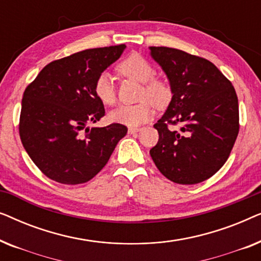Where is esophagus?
Segmentation results:
<instances>
[{"label":"esophagus","instance_id":"obj_1","mask_svg":"<svg viewBox=\"0 0 261 261\" xmlns=\"http://www.w3.org/2000/svg\"><path fill=\"white\" fill-rule=\"evenodd\" d=\"M139 130H140V128H133V127L128 128V133H129V134H134V133H137V132H139Z\"/></svg>","mask_w":261,"mask_h":261}]
</instances>
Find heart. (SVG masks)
<instances>
[{
  "label": "heart",
  "mask_w": 261,
  "mask_h": 261,
  "mask_svg": "<svg viewBox=\"0 0 261 261\" xmlns=\"http://www.w3.org/2000/svg\"><path fill=\"white\" fill-rule=\"evenodd\" d=\"M117 71L121 76L142 83L139 95L141 102L137 105H122L112 110L109 113V120L113 122L130 127L139 126L147 122L154 115L153 105L156 108H164L172 99L173 90L170 82L154 77V66L145 57L132 53L117 65ZM94 91L96 97L105 106H113L116 102L115 85L109 73L98 74L94 84Z\"/></svg>",
  "instance_id": "heart-1"
}]
</instances>
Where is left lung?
<instances>
[{"instance_id":"obj_1","label":"left lung","mask_w":261,"mask_h":261,"mask_svg":"<svg viewBox=\"0 0 261 261\" xmlns=\"http://www.w3.org/2000/svg\"><path fill=\"white\" fill-rule=\"evenodd\" d=\"M169 78L173 96L154 124L153 162L177 184L201 183L227 162L239 134V103L231 82L208 59L171 47H149ZM181 124L180 131L168 129Z\"/></svg>"}]
</instances>
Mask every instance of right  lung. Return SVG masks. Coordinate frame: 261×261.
Returning a JSON list of instances; mask_svg holds the SVG:
<instances>
[{"mask_svg":"<svg viewBox=\"0 0 261 261\" xmlns=\"http://www.w3.org/2000/svg\"><path fill=\"white\" fill-rule=\"evenodd\" d=\"M126 45L90 48L53 60L28 84L21 105L19 133L24 149L49 179L87 183L108 163L128 128L112 123L89 128L105 116L96 97V78L120 58Z\"/></svg>","mask_w":261,"mask_h":261,"instance_id":"obj_1","label":"right lung"}]
</instances>
